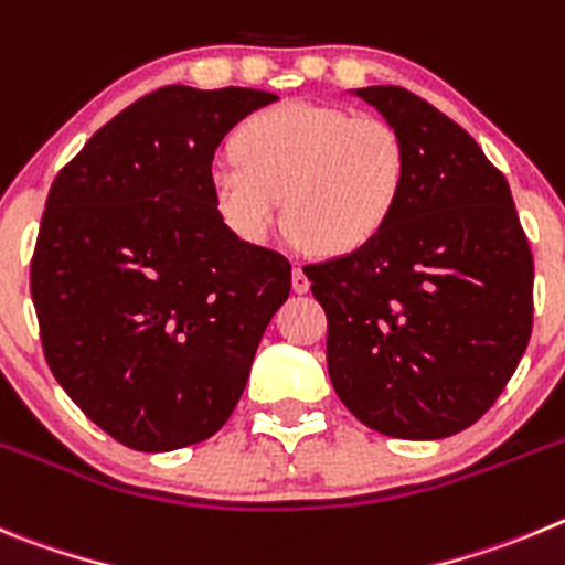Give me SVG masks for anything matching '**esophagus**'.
<instances>
[{
	"mask_svg": "<svg viewBox=\"0 0 565 565\" xmlns=\"http://www.w3.org/2000/svg\"><path fill=\"white\" fill-rule=\"evenodd\" d=\"M292 289H295V292H307V289H309V278H307V273L301 270V267H295V270H292Z\"/></svg>",
	"mask_w": 565,
	"mask_h": 565,
	"instance_id": "1",
	"label": "esophagus"
}]
</instances>
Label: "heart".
<instances>
[{"label":"heart","mask_w":565,"mask_h":565,"mask_svg":"<svg viewBox=\"0 0 565 565\" xmlns=\"http://www.w3.org/2000/svg\"><path fill=\"white\" fill-rule=\"evenodd\" d=\"M236 157L211 166L213 205L236 236L284 225L307 250L345 256L371 245L408 191L411 154L394 124L338 106L281 104L242 124Z\"/></svg>","instance_id":"obj_1"}]
</instances>
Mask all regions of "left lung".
<instances>
[{"label": "left lung", "mask_w": 565, "mask_h": 565, "mask_svg": "<svg viewBox=\"0 0 565 565\" xmlns=\"http://www.w3.org/2000/svg\"><path fill=\"white\" fill-rule=\"evenodd\" d=\"M405 137L408 191L371 245L307 264L329 377L363 425L445 439L492 408L532 334L535 262L504 174L403 86H365Z\"/></svg>", "instance_id": "left-lung-1"}]
</instances>
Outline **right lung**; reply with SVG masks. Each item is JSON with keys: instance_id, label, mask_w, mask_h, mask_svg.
I'll return each instance as SVG.
<instances>
[{"instance_id": "obj_1", "label": "right lung", "mask_w": 565, "mask_h": 565, "mask_svg": "<svg viewBox=\"0 0 565 565\" xmlns=\"http://www.w3.org/2000/svg\"><path fill=\"white\" fill-rule=\"evenodd\" d=\"M273 100L162 86L100 126L50 188L30 258L44 358L131 450L216 434L287 301L292 264L242 242L211 196L222 137Z\"/></svg>"}]
</instances>
